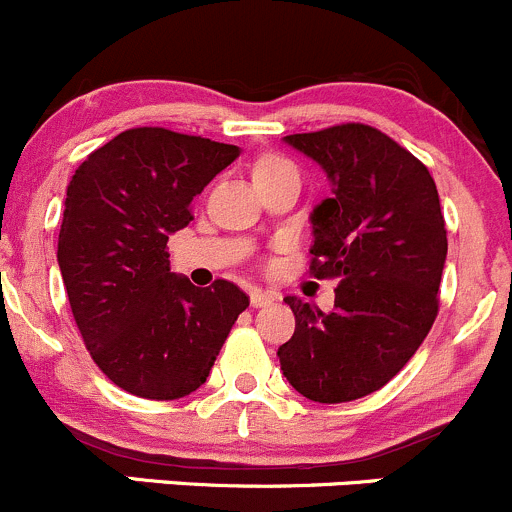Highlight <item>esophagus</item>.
Masks as SVG:
<instances>
[{
    "instance_id": "esophagus-1",
    "label": "esophagus",
    "mask_w": 512,
    "mask_h": 512,
    "mask_svg": "<svg viewBox=\"0 0 512 512\" xmlns=\"http://www.w3.org/2000/svg\"><path fill=\"white\" fill-rule=\"evenodd\" d=\"M275 294L272 292H262V289H252V294H250V302H252V307H267V304H272L275 302Z\"/></svg>"
}]
</instances>
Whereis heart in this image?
I'll use <instances>...</instances> for the list:
<instances>
[{"instance_id": "b5f03b06", "label": "heart", "mask_w": 512, "mask_h": 512, "mask_svg": "<svg viewBox=\"0 0 512 512\" xmlns=\"http://www.w3.org/2000/svg\"><path fill=\"white\" fill-rule=\"evenodd\" d=\"M289 165H292V163H289L287 158L275 156V153H267V156L257 158L255 168H252V175H255V178H260V175L275 173V170H280V168H289Z\"/></svg>"}]
</instances>
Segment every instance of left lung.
<instances>
[{"label": "left lung", "instance_id": "1", "mask_svg": "<svg viewBox=\"0 0 512 512\" xmlns=\"http://www.w3.org/2000/svg\"><path fill=\"white\" fill-rule=\"evenodd\" d=\"M285 141L334 185L312 213L309 275L339 285L329 314L285 297L294 334L277 356L299 394L344 404L389 384L431 332L446 220L426 165L379 128L339 123Z\"/></svg>", "mask_w": 512, "mask_h": 512}]
</instances>
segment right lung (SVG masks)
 I'll list each match as a JSON object with an SVG mask.
<instances>
[{
    "label": "right lung",
    "mask_w": 512,
    "mask_h": 512,
    "mask_svg": "<svg viewBox=\"0 0 512 512\" xmlns=\"http://www.w3.org/2000/svg\"><path fill=\"white\" fill-rule=\"evenodd\" d=\"M237 156L203 136L128 128L89 153L66 188L56 257L71 314L98 369L128 394H193L250 307L232 282L195 287L168 260V235Z\"/></svg>",
    "instance_id": "1"
}]
</instances>
